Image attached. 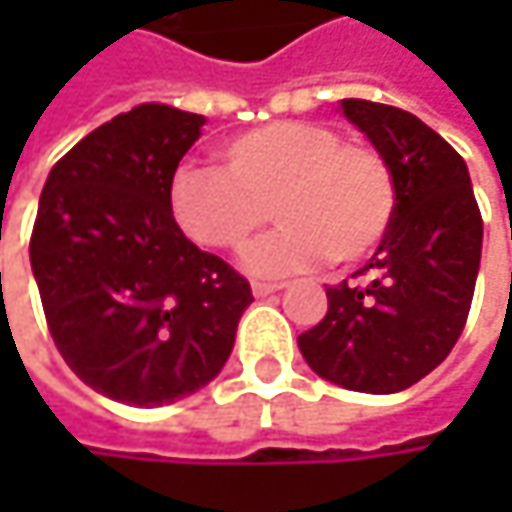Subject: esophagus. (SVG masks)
I'll return each instance as SVG.
<instances>
[{"label":"esophagus","mask_w":512,"mask_h":512,"mask_svg":"<svg viewBox=\"0 0 512 512\" xmlns=\"http://www.w3.org/2000/svg\"><path fill=\"white\" fill-rule=\"evenodd\" d=\"M278 290H281V284H266V281H255V284H252V293H255L257 299L272 296V293H278Z\"/></svg>","instance_id":"esophagus-1"}]
</instances>
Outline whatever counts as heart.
Masks as SVG:
<instances>
[{
	"instance_id": "b5f03b06",
	"label": "heart",
	"mask_w": 512,
	"mask_h": 512,
	"mask_svg": "<svg viewBox=\"0 0 512 512\" xmlns=\"http://www.w3.org/2000/svg\"><path fill=\"white\" fill-rule=\"evenodd\" d=\"M222 171L183 165L168 186L174 225L201 249L246 252L272 213L278 234L246 257L255 275H290L332 257L356 263L391 231L397 180L370 145L332 127L275 121L222 145Z\"/></svg>"
}]
</instances>
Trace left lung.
Instances as JSON below:
<instances>
[{
  "label": "left lung",
  "instance_id": "8db88e82",
  "mask_svg": "<svg viewBox=\"0 0 512 512\" xmlns=\"http://www.w3.org/2000/svg\"><path fill=\"white\" fill-rule=\"evenodd\" d=\"M341 112L388 159L397 213L358 272L364 287H326V317L299 335L311 370L341 388L394 394L439 367L462 335L483 249V219L462 159L421 118L370 100Z\"/></svg>",
  "mask_w": 512,
  "mask_h": 512
}]
</instances>
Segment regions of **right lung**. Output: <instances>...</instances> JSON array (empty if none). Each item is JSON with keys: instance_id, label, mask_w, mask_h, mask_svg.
Listing matches in <instances>:
<instances>
[{"instance_id": "obj_1", "label": "right lung", "mask_w": 512, "mask_h": 512, "mask_svg": "<svg viewBox=\"0 0 512 512\" xmlns=\"http://www.w3.org/2000/svg\"><path fill=\"white\" fill-rule=\"evenodd\" d=\"M204 115L142 103L52 165L29 243L47 326L97 394L162 406L219 376L249 281L174 225L168 186Z\"/></svg>"}]
</instances>
